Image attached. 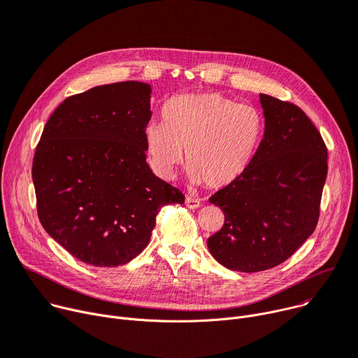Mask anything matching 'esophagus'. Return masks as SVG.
<instances>
[{"mask_svg": "<svg viewBox=\"0 0 358 358\" xmlns=\"http://www.w3.org/2000/svg\"><path fill=\"white\" fill-rule=\"evenodd\" d=\"M185 206H187L188 208H197V207L201 206V203H200V200H197V199L185 197Z\"/></svg>", "mask_w": 358, "mask_h": 358, "instance_id": "34e87169", "label": "esophagus"}]
</instances>
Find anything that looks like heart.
I'll use <instances>...</instances> for the list:
<instances>
[{
  "instance_id": "heart-1",
  "label": "heart",
  "mask_w": 358,
  "mask_h": 358,
  "mask_svg": "<svg viewBox=\"0 0 358 358\" xmlns=\"http://www.w3.org/2000/svg\"><path fill=\"white\" fill-rule=\"evenodd\" d=\"M162 122L144 128L154 171L171 178L184 159L194 184L222 189L239 181L256 157L265 132L262 112L220 93H187L166 101Z\"/></svg>"
}]
</instances>
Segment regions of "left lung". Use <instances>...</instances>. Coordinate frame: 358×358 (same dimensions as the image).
<instances>
[{
	"instance_id": "8db88e82",
	"label": "left lung",
	"mask_w": 358,
	"mask_h": 358,
	"mask_svg": "<svg viewBox=\"0 0 358 358\" xmlns=\"http://www.w3.org/2000/svg\"><path fill=\"white\" fill-rule=\"evenodd\" d=\"M265 132L246 174L208 200L224 214L208 237L213 257L230 271L280 265L311 236L328 171L321 134L291 102L260 93Z\"/></svg>"
}]
</instances>
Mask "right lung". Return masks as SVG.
Segmentation results:
<instances>
[{
    "label": "right lung",
    "instance_id": "obj_1",
    "mask_svg": "<svg viewBox=\"0 0 358 358\" xmlns=\"http://www.w3.org/2000/svg\"><path fill=\"white\" fill-rule=\"evenodd\" d=\"M150 99L148 83L96 86L64 99L43 129L31 170L38 219L87 265L128 264L147 248L159 208L184 203L147 164Z\"/></svg>",
    "mask_w": 358,
    "mask_h": 358
}]
</instances>
